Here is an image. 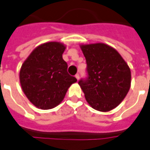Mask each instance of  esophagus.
<instances>
[{
    "label": "esophagus",
    "mask_w": 150,
    "mask_h": 150,
    "mask_svg": "<svg viewBox=\"0 0 150 150\" xmlns=\"http://www.w3.org/2000/svg\"><path fill=\"white\" fill-rule=\"evenodd\" d=\"M75 78H76V79L79 81V74H76V75H75Z\"/></svg>",
    "instance_id": "esophagus-1"
}]
</instances>
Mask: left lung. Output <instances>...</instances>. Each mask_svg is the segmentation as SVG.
<instances>
[{"mask_svg": "<svg viewBox=\"0 0 150 150\" xmlns=\"http://www.w3.org/2000/svg\"><path fill=\"white\" fill-rule=\"evenodd\" d=\"M88 78L79 85L93 109L107 112L121 103L131 87V70L121 54L103 43L81 44Z\"/></svg>", "mask_w": 150, "mask_h": 150, "instance_id": "8db88e82", "label": "left lung"}]
</instances>
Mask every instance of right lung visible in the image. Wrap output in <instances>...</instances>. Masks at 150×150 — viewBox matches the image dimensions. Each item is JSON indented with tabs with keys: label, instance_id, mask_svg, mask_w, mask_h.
Here are the masks:
<instances>
[{
	"label": "right lung",
	"instance_id": "add662e5",
	"mask_svg": "<svg viewBox=\"0 0 150 150\" xmlns=\"http://www.w3.org/2000/svg\"><path fill=\"white\" fill-rule=\"evenodd\" d=\"M66 46L47 42L36 47L23 62L19 72L21 87L37 108L52 109L64 100L68 88L77 79L67 71L62 54Z\"/></svg>",
	"mask_w": 150,
	"mask_h": 150
}]
</instances>
